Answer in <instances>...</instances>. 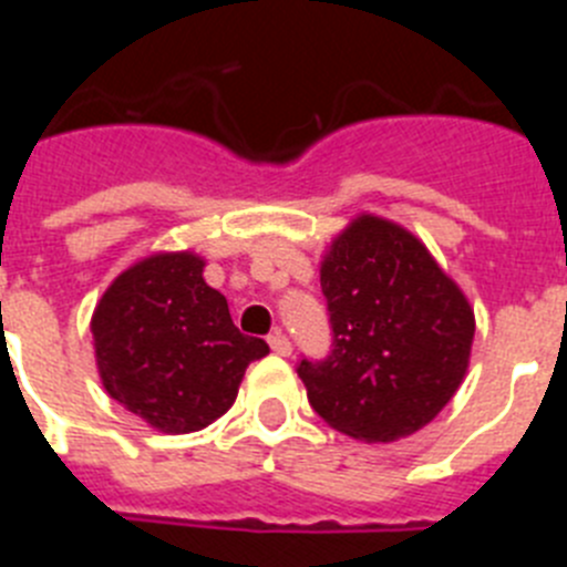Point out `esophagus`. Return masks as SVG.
Listing matches in <instances>:
<instances>
[{"mask_svg":"<svg viewBox=\"0 0 567 567\" xmlns=\"http://www.w3.org/2000/svg\"><path fill=\"white\" fill-rule=\"evenodd\" d=\"M269 349H272L275 354H280V358H289V354H292V343H289L287 334L280 332L269 334Z\"/></svg>","mask_w":567,"mask_h":567,"instance_id":"1","label":"esophagus"}]
</instances>
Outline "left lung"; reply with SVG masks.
<instances>
[{
	"label": "left lung",
	"mask_w": 567,
	"mask_h": 567,
	"mask_svg": "<svg viewBox=\"0 0 567 567\" xmlns=\"http://www.w3.org/2000/svg\"><path fill=\"white\" fill-rule=\"evenodd\" d=\"M332 315L327 360H300L315 412L334 432L394 443L457 394L474 343V307L403 224L358 213L320 258Z\"/></svg>",
	"instance_id": "left-lung-1"
}]
</instances>
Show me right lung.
<instances>
[{"mask_svg": "<svg viewBox=\"0 0 567 567\" xmlns=\"http://www.w3.org/2000/svg\"><path fill=\"white\" fill-rule=\"evenodd\" d=\"M193 249L130 264L99 298L90 334L104 392L162 434L202 432L227 414L260 338L240 334Z\"/></svg>", "mask_w": 567, "mask_h": 567, "instance_id": "obj_1", "label": "right lung"}]
</instances>
